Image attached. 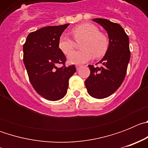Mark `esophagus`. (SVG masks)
<instances>
[{"mask_svg": "<svg viewBox=\"0 0 148 148\" xmlns=\"http://www.w3.org/2000/svg\"><path fill=\"white\" fill-rule=\"evenodd\" d=\"M81 66H81V65H79V64L76 65V66H75V67H76V70H79V69H80Z\"/></svg>", "mask_w": 148, "mask_h": 148, "instance_id": "34e87169", "label": "esophagus"}]
</instances>
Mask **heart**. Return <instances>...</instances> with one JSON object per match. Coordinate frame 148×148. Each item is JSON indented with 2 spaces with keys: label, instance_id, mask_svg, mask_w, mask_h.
<instances>
[{
  "label": "heart",
  "instance_id": "b5f03b06",
  "mask_svg": "<svg viewBox=\"0 0 148 148\" xmlns=\"http://www.w3.org/2000/svg\"><path fill=\"white\" fill-rule=\"evenodd\" d=\"M75 40L80 41L81 50L73 52L68 56V61L74 64H82L95 58L105 55L109 47V39L104 33L99 32L97 27L92 23H82L71 29ZM58 47L64 54L67 55L74 49L75 41L63 34L59 37Z\"/></svg>",
  "mask_w": 148,
  "mask_h": 148
}]
</instances>
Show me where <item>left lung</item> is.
<instances>
[{
	"instance_id": "obj_1",
	"label": "left lung",
	"mask_w": 148,
	"mask_h": 148,
	"mask_svg": "<svg viewBox=\"0 0 148 148\" xmlns=\"http://www.w3.org/2000/svg\"><path fill=\"white\" fill-rule=\"evenodd\" d=\"M93 21L102 26L109 36L108 51L98 63L102 65L100 67L88 65L90 74L85 81L88 93L101 99L112 95L122 84L130 58V51L129 38L119 23L103 18H95Z\"/></svg>"
}]
</instances>
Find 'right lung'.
<instances>
[{
	"label": "right lung",
	"mask_w": 148,
	"mask_h": 148,
	"mask_svg": "<svg viewBox=\"0 0 148 148\" xmlns=\"http://www.w3.org/2000/svg\"><path fill=\"white\" fill-rule=\"evenodd\" d=\"M69 23L41 28L28 35L23 46V63L35 90L44 99L57 101L66 94L75 65H65L66 58L58 47V39ZM57 64H62L60 68Z\"/></svg>",
	"instance_id": "1"
}]
</instances>
